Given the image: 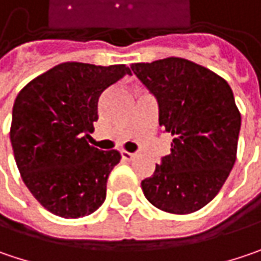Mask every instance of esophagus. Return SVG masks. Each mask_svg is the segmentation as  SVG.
I'll return each mask as SVG.
<instances>
[{"mask_svg": "<svg viewBox=\"0 0 261 261\" xmlns=\"http://www.w3.org/2000/svg\"><path fill=\"white\" fill-rule=\"evenodd\" d=\"M121 156H122V160H124V161H131V160L134 158V153L127 152V150H122V152H121Z\"/></svg>", "mask_w": 261, "mask_h": 261, "instance_id": "1", "label": "esophagus"}]
</instances>
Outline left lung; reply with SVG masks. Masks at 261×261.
<instances>
[{
    "instance_id": "obj_1",
    "label": "left lung",
    "mask_w": 261,
    "mask_h": 261,
    "mask_svg": "<svg viewBox=\"0 0 261 261\" xmlns=\"http://www.w3.org/2000/svg\"><path fill=\"white\" fill-rule=\"evenodd\" d=\"M156 97L160 125L173 136L171 153L142 181L147 201L165 213L191 214L219 193L237 161L241 114L230 85L181 57L133 63Z\"/></svg>"
}]
</instances>
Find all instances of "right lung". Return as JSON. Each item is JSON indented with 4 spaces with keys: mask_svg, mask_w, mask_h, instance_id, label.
Masks as SVG:
<instances>
[{
    "mask_svg": "<svg viewBox=\"0 0 261 261\" xmlns=\"http://www.w3.org/2000/svg\"><path fill=\"white\" fill-rule=\"evenodd\" d=\"M131 70L66 62L32 80L13 106L10 140L26 188L50 213L78 219L105 202L106 183L121 160L87 139L99 119L101 93Z\"/></svg>",
    "mask_w": 261,
    "mask_h": 261,
    "instance_id": "right-lung-1",
    "label": "right lung"
}]
</instances>
